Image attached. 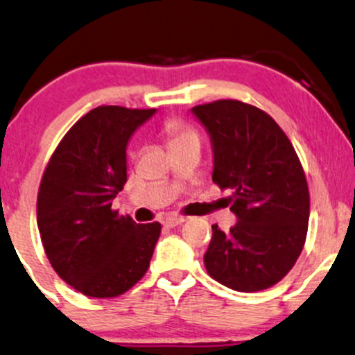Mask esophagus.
Segmentation results:
<instances>
[{
	"mask_svg": "<svg viewBox=\"0 0 355 355\" xmlns=\"http://www.w3.org/2000/svg\"><path fill=\"white\" fill-rule=\"evenodd\" d=\"M182 222H186V218L184 216H167L166 220H164V225H166V227H169V228H173V227H178V225H181Z\"/></svg>",
	"mask_w": 355,
	"mask_h": 355,
	"instance_id": "1",
	"label": "esophagus"
}]
</instances>
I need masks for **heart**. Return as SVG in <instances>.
Listing matches in <instances>:
<instances>
[{"mask_svg": "<svg viewBox=\"0 0 355 355\" xmlns=\"http://www.w3.org/2000/svg\"><path fill=\"white\" fill-rule=\"evenodd\" d=\"M166 133L169 135V140H171V146H178V144H182V142H189V140H198V135L196 132L191 130L189 127H186V125H182L181 121H169V123L166 125Z\"/></svg>", "mask_w": 355, "mask_h": 355, "instance_id": "1", "label": "heart"}]
</instances>
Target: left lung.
<instances>
[{"instance_id": "8db88e82", "label": "left lung", "mask_w": 355, "mask_h": 355, "mask_svg": "<svg viewBox=\"0 0 355 355\" xmlns=\"http://www.w3.org/2000/svg\"><path fill=\"white\" fill-rule=\"evenodd\" d=\"M213 150V182L230 189V232L213 225L205 266L235 291L268 289L303 250L310 216L306 178L291 142L268 113L237 100L191 108Z\"/></svg>"}]
</instances>
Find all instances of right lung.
Wrapping results in <instances>:
<instances>
[{
    "instance_id": "obj_1",
    "label": "right lung",
    "mask_w": 355,
    "mask_h": 355,
    "mask_svg": "<svg viewBox=\"0 0 355 355\" xmlns=\"http://www.w3.org/2000/svg\"><path fill=\"white\" fill-rule=\"evenodd\" d=\"M152 110L98 106L64 135L37 198L45 254L67 284L91 298H113L142 279L161 223L118 216L112 203L127 182V146Z\"/></svg>"
}]
</instances>
